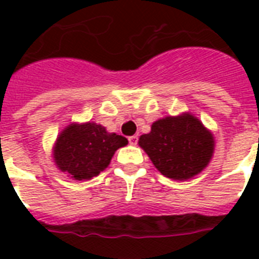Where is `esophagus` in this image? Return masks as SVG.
<instances>
[{
  "label": "esophagus",
  "instance_id": "esophagus-1",
  "mask_svg": "<svg viewBox=\"0 0 259 259\" xmlns=\"http://www.w3.org/2000/svg\"><path fill=\"white\" fill-rule=\"evenodd\" d=\"M138 141V137L137 136H132V137H129V142H130V145H136Z\"/></svg>",
  "mask_w": 259,
  "mask_h": 259
}]
</instances>
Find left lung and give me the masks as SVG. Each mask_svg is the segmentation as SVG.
I'll return each instance as SVG.
<instances>
[{"label":"left lung","instance_id":"8db88e82","mask_svg":"<svg viewBox=\"0 0 259 259\" xmlns=\"http://www.w3.org/2000/svg\"><path fill=\"white\" fill-rule=\"evenodd\" d=\"M138 145L161 175L184 181L207 168L215 150V138L199 118L181 113L153 122Z\"/></svg>","mask_w":259,"mask_h":259}]
</instances>
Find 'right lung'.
<instances>
[{"instance_id": "add662e5", "label": "right lung", "mask_w": 259, "mask_h": 259, "mask_svg": "<svg viewBox=\"0 0 259 259\" xmlns=\"http://www.w3.org/2000/svg\"><path fill=\"white\" fill-rule=\"evenodd\" d=\"M127 140L95 122H72L59 133L52 148L56 168L72 180H90L109 166Z\"/></svg>"}]
</instances>
